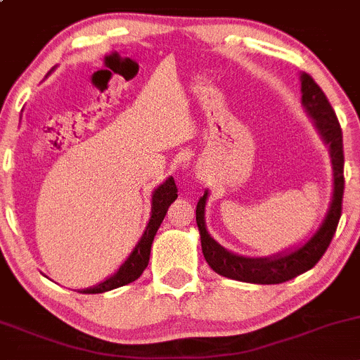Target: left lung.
<instances>
[{"instance_id": "1", "label": "left lung", "mask_w": 360, "mask_h": 360, "mask_svg": "<svg viewBox=\"0 0 360 360\" xmlns=\"http://www.w3.org/2000/svg\"><path fill=\"white\" fill-rule=\"evenodd\" d=\"M300 79L302 103H304L309 115L312 117L324 143L330 146L333 177H335L331 207L328 210L326 219L323 221V226L300 248L285 253V255L272 257V259H247V257L234 255V253L222 248L207 233L203 215H205V203L209 193L205 191L196 203V224H198L200 238H202V252L212 269L224 278L243 283H255V285H279V283L290 281V279L304 274L305 271L312 269L319 262L321 257L330 247L336 228H338V221L342 217L343 190H345V177H343L345 157H343L342 127H340L336 113L328 101L326 94L317 86V82L309 74H302Z\"/></svg>"}]
</instances>
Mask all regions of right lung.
<instances>
[{
  "instance_id": "obj_1",
  "label": "right lung",
  "mask_w": 360,
  "mask_h": 360,
  "mask_svg": "<svg viewBox=\"0 0 360 360\" xmlns=\"http://www.w3.org/2000/svg\"><path fill=\"white\" fill-rule=\"evenodd\" d=\"M177 198V186L174 177H169L164 184L157 188L151 196V217L148 226H146L145 234L141 236V240L138 241L136 248L132 250L129 259L120 266V269L108 278L107 281L100 283V285L93 286V288L82 290L81 293H103V291H110L113 288H119V286L129 285V283L136 281L139 276L143 274V271L146 269L150 260V250L151 243H153V238L157 234L158 228H160L162 221H164L165 214L170 203Z\"/></svg>"
}]
</instances>
